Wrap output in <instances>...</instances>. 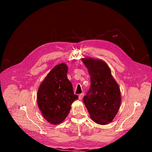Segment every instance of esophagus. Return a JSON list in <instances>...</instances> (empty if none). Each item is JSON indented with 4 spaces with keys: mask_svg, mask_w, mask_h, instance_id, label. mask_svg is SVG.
Masks as SVG:
<instances>
[{
    "mask_svg": "<svg viewBox=\"0 0 152 152\" xmlns=\"http://www.w3.org/2000/svg\"><path fill=\"white\" fill-rule=\"evenodd\" d=\"M84 93H82V94H79V100H82L83 98V97H84Z\"/></svg>",
    "mask_w": 152,
    "mask_h": 152,
    "instance_id": "34e87169",
    "label": "esophagus"
}]
</instances>
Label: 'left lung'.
Instances as JSON below:
<instances>
[{
  "instance_id": "obj_1",
  "label": "left lung",
  "mask_w": 152,
  "mask_h": 152,
  "mask_svg": "<svg viewBox=\"0 0 152 152\" xmlns=\"http://www.w3.org/2000/svg\"><path fill=\"white\" fill-rule=\"evenodd\" d=\"M91 76V87L83 102L92 120L105 125L113 121L120 107L119 87L107 64L102 60L81 59Z\"/></svg>"
}]
</instances>
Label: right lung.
I'll return each instance as SVG.
<instances>
[{"instance_id":"right-lung-1","label":"right lung","mask_w":152,"mask_h":152,"mask_svg":"<svg viewBox=\"0 0 152 152\" xmlns=\"http://www.w3.org/2000/svg\"><path fill=\"white\" fill-rule=\"evenodd\" d=\"M67 73L66 64L56 65L44 78L37 91L39 108L46 120L54 125L65 120L72 103L78 99L67 78Z\"/></svg>"}]
</instances>
